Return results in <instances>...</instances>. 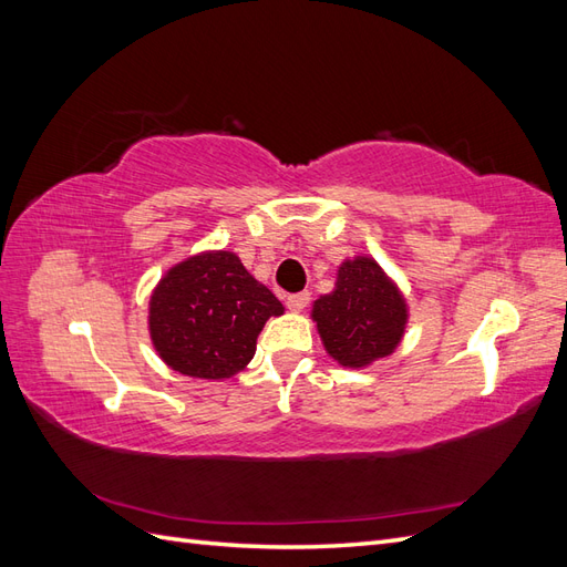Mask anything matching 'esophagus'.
Masks as SVG:
<instances>
[{
	"label": "esophagus",
	"instance_id": "obj_1",
	"mask_svg": "<svg viewBox=\"0 0 567 567\" xmlns=\"http://www.w3.org/2000/svg\"><path fill=\"white\" fill-rule=\"evenodd\" d=\"M310 300H312V296L307 293V290H302V293L288 296V298H286V305H288V310H290V312H302L305 307L310 305Z\"/></svg>",
	"mask_w": 567,
	"mask_h": 567
}]
</instances>
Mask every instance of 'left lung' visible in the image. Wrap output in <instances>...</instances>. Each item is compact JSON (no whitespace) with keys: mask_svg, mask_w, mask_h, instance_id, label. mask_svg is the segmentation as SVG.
<instances>
[{"mask_svg":"<svg viewBox=\"0 0 567 567\" xmlns=\"http://www.w3.org/2000/svg\"><path fill=\"white\" fill-rule=\"evenodd\" d=\"M323 348L342 367H367L400 346L406 302L371 257H354L338 269L331 293L315 302Z\"/></svg>","mask_w":567,"mask_h":567,"instance_id":"left-lung-1","label":"left lung"}]
</instances>
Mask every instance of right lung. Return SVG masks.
Segmentation results:
<instances>
[{
	"label": "right lung",
	"instance_id": "right-lung-1",
	"mask_svg": "<svg viewBox=\"0 0 567 567\" xmlns=\"http://www.w3.org/2000/svg\"><path fill=\"white\" fill-rule=\"evenodd\" d=\"M284 305L234 252L213 250L169 269L151 296L148 331L167 367L194 379H229Z\"/></svg>",
	"mask_w": 567,
	"mask_h": 567
}]
</instances>
